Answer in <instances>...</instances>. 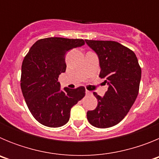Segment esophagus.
Segmentation results:
<instances>
[{"instance_id":"1","label":"esophagus","mask_w":159,"mask_h":159,"mask_svg":"<svg viewBox=\"0 0 159 159\" xmlns=\"http://www.w3.org/2000/svg\"><path fill=\"white\" fill-rule=\"evenodd\" d=\"M92 92H90V91H88V90H86V95H92Z\"/></svg>"}]
</instances>
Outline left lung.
<instances>
[{
  "label": "left lung",
  "instance_id": "1",
  "mask_svg": "<svg viewBox=\"0 0 159 159\" xmlns=\"http://www.w3.org/2000/svg\"><path fill=\"white\" fill-rule=\"evenodd\" d=\"M99 57V77L108 85L103 97L94 92L98 105L87 112L88 120L98 128L113 127L127 116L139 94L141 67L136 55L121 43L111 40H85Z\"/></svg>",
  "mask_w": 159,
  "mask_h": 159
}]
</instances>
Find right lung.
<instances>
[{"instance_id": "1", "label": "right lung", "mask_w": 159, "mask_h": 159, "mask_svg": "<svg viewBox=\"0 0 159 159\" xmlns=\"http://www.w3.org/2000/svg\"><path fill=\"white\" fill-rule=\"evenodd\" d=\"M82 39L49 37L31 47L21 66L20 87L33 117L43 126L59 127L68 122L71 108L85 95L84 87L60 89L59 75L66 71L65 54L84 44Z\"/></svg>"}]
</instances>
